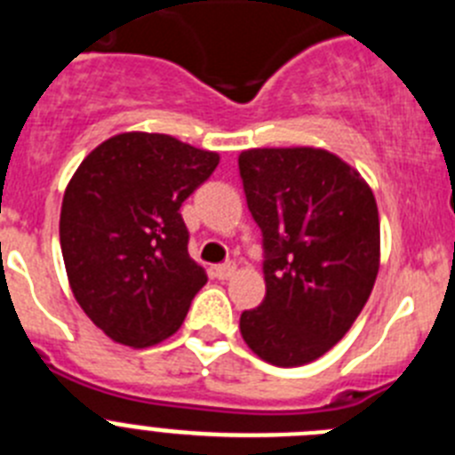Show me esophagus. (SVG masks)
<instances>
[{
	"label": "esophagus",
	"mask_w": 455,
	"mask_h": 455,
	"mask_svg": "<svg viewBox=\"0 0 455 455\" xmlns=\"http://www.w3.org/2000/svg\"><path fill=\"white\" fill-rule=\"evenodd\" d=\"M235 264L228 262V264H219V267H214V277H219V280H228V277H232V273H235Z\"/></svg>",
	"instance_id": "esophagus-1"
}]
</instances>
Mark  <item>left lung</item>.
<instances>
[{
	"label": "left lung",
	"instance_id": "1",
	"mask_svg": "<svg viewBox=\"0 0 455 455\" xmlns=\"http://www.w3.org/2000/svg\"><path fill=\"white\" fill-rule=\"evenodd\" d=\"M239 172L267 255V296L241 315V337L264 363L300 367L331 351L367 305L380 267L376 198L321 148L243 150Z\"/></svg>",
	"mask_w": 455,
	"mask_h": 455
}]
</instances>
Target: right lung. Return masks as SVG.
<instances>
[{
    "label": "right lung",
    "mask_w": 455,
    "mask_h": 455,
    "mask_svg": "<svg viewBox=\"0 0 455 455\" xmlns=\"http://www.w3.org/2000/svg\"><path fill=\"white\" fill-rule=\"evenodd\" d=\"M219 152L124 132L79 164L61 204V252L79 307L107 337L155 347L180 331L207 273L188 257L180 207Z\"/></svg>",
    "instance_id": "add662e5"
}]
</instances>
